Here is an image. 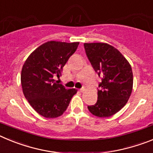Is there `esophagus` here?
Returning <instances> with one entry per match:
<instances>
[{
  "label": "esophagus",
  "instance_id": "esophagus-1",
  "mask_svg": "<svg viewBox=\"0 0 153 153\" xmlns=\"http://www.w3.org/2000/svg\"><path fill=\"white\" fill-rule=\"evenodd\" d=\"M83 90H84V88H81V89H79V92H81V93H82V92H83Z\"/></svg>",
  "mask_w": 153,
  "mask_h": 153
}]
</instances>
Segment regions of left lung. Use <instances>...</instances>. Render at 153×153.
<instances>
[{
  "label": "left lung",
  "mask_w": 153,
  "mask_h": 153,
  "mask_svg": "<svg viewBox=\"0 0 153 153\" xmlns=\"http://www.w3.org/2000/svg\"><path fill=\"white\" fill-rule=\"evenodd\" d=\"M93 69L101 76L97 101L88 109L98 117H109L119 112L129 100L132 90V67L123 54L104 43L84 44Z\"/></svg>",
  "instance_id": "8db88e82"
}]
</instances>
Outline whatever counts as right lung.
Returning a JSON list of instances; mask_svg holds the SVG:
<instances>
[{
    "label": "right lung",
    "mask_w": 153,
    "mask_h": 153,
    "mask_svg": "<svg viewBox=\"0 0 153 153\" xmlns=\"http://www.w3.org/2000/svg\"><path fill=\"white\" fill-rule=\"evenodd\" d=\"M78 45L79 42H47L37 47L23 66L21 79L24 97L44 117L61 116L77 92L76 89H66L54 76H61L63 67Z\"/></svg>",
    "instance_id": "add662e5"
}]
</instances>
